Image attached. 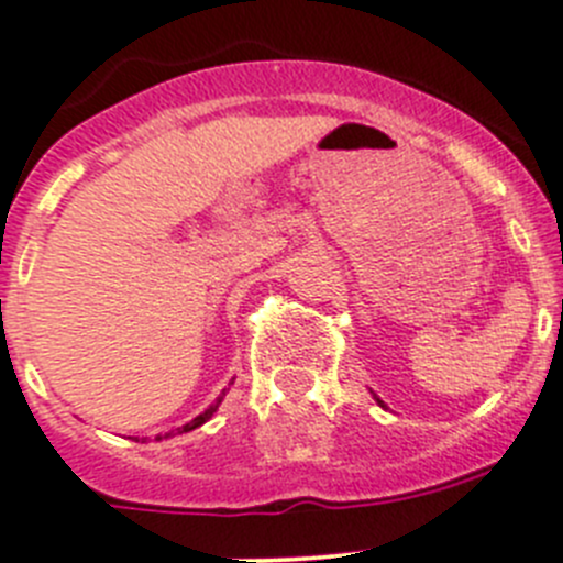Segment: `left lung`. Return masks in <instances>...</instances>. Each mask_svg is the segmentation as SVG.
I'll return each mask as SVG.
<instances>
[{
  "label": "left lung",
  "instance_id": "1",
  "mask_svg": "<svg viewBox=\"0 0 563 563\" xmlns=\"http://www.w3.org/2000/svg\"><path fill=\"white\" fill-rule=\"evenodd\" d=\"M373 398H376V395H373ZM376 401H378V404H382V407H384V401H382V398H376Z\"/></svg>",
  "mask_w": 563,
  "mask_h": 563
}]
</instances>
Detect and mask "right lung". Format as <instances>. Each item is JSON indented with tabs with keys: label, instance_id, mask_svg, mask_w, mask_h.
<instances>
[{
	"label": "right lung",
	"instance_id": "right-lung-1",
	"mask_svg": "<svg viewBox=\"0 0 563 563\" xmlns=\"http://www.w3.org/2000/svg\"><path fill=\"white\" fill-rule=\"evenodd\" d=\"M224 395H227V389H224V393H221V398H216V401H212L210 407L205 409V412H201V415H196V418L190 420V423H185V427H179V429H176V432H179V434H181V432H194L196 427H201V423H207V420L212 418V412H216V409H219V404L224 401ZM170 434H174V432H168V434H156V440H162V438H170Z\"/></svg>",
	"mask_w": 563,
	"mask_h": 563
}]
</instances>
